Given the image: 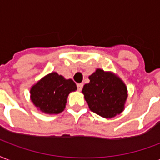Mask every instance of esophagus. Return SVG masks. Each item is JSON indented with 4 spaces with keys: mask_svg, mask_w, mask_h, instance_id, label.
Returning a JSON list of instances; mask_svg holds the SVG:
<instances>
[{
    "mask_svg": "<svg viewBox=\"0 0 160 160\" xmlns=\"http://www.w3.org/2000/svg\"><path fill=\"white\" fill-rule=\"evenodd\" d=\"M77 88H78V90H79V91H81V90H82V88H83V84L82 83L77 84Z\"/></svg>",
    "mask_w": 160,
    "mask_h": 160,
    "instance_id": "esophagus-1",
    "label": "esophagus"
}]
</instances>
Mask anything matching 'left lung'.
Instances as JSON below:
<instances>
[{"instance_id":"1","label":"left lung","mask_w":160,"mask_h":160,"mask_svg":"<svg viewBox=\"0 0 160 160\" xmlns=\"http://www.w3.org/2000/svg\"><path fill=\"white\" fill-rule=\"evenodd\" d=\"M90 83L86 84L82 92L90 109L104 118H112L122 112L127 88L119 77L97 69L89 76Z\"/></svg>"}]
</instances>
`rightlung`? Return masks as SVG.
<instances>
[{"instance_id":"obj_1","label":"right lung","mask_w":160,"mask_h":160,"mask_svg":"<svg viewBox=\"0 0 160 160\" xmlns=\"http://www.w3.org/2000/svg\"><path fill=\"white\" fill-rule=\"evenodd\" d=\"M76 89L71 79L66 80L53 72L32 86L31 101L44 113H59L64 109L68 94Z\"/></svg>"}]
</instances>
